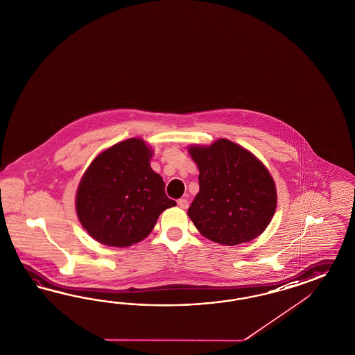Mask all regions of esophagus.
<instances>
[{
	"instance_id": "1",
	"label": "esophagus",
	"mask_w": 355,
	"mask_h": 355,
	"mask_svg": "<svg viewBox=\"0 0 355 355\" xmlns=\"http://www.w3.org/2000/svg\"><path fill=\"white\" fill-rule=\"evenodd\" d=\"M178 205H180L182 209H187V208H189V200H187V199H180V200H178Z\"/></svg>"
}]
</instances>
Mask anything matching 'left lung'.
<instances>
[{"mask_svg":"<svg viewBox=\"0 0 355 355\" xmlns=\"http://www.w3.org/2000/svg\"><path fill=\"white\" fill-rule=\"evenodd\" d=\"M199 168V187L189 217L207 239L238 245L261 235L277 208L272 177L239 144L220 138L189 148Z\"/></svg>","mask_w":355,"mask_h":355,"instance_id":"obj_1","label":"left lung"}]
</instances>
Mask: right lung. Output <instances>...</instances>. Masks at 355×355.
I'll return each instance as SVG.
<instances>
[{"label":"right lung","mask_w":355,"mask_h":355,"mask_svg":"<svg viewBox=\"0 0 355 355\" xmlns=\"http://www.w3.org/2000/svg\"><path fill=\"white\" fill-rule=\"evenodd\" d=\"M153 150L130 138L99 153L83 175L77 217L87 234L110 247H130L153 231L159 216L177 202L150 166Z\"/></svg>","instance_id":"right-lung-1"}]
</instances>
